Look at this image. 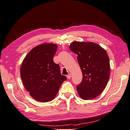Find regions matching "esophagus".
<instances>
[{
  "instance_id": "1",
  "label": "esophagus",
  "mask_w": 130,
  "mask_h": 130,
  "mask_svg": "<svg viewBox=\"0 0 130 130\" xmlns=\"http://www.w3.org/2000/svg\"><path fill=\"white\" fill-rule=\"evenodd\" d=\"M71 76H71V74H69L68 75H67V77L68 79H69V78H71Z\"/></svg>"
}]
</instances>
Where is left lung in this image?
Returning <instances> with one entry per match:
<instances>
[{"label":"left lung","instance_id":"8db88e82","mask_svg":"<svg viewBox=\"0 0 130 130\" xmlns=\"http://www.w3.org/2000/svg\"><path fill=\"white\" fill-rule=\"evenodd\" d=\"M70 50L77 55L83 75L77 91L81 99L90 100L103 92L109 78L110 64L107 52L93 42L74 41Z\"/></svg>","mask_w":130,"mask_h":130}]
</instances>
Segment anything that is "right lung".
<instances>
[{
	"instance_id": "1",
	"label": "right lung",
	"mask_w": 130,
	"mask_h": 130,
	"mask_svg": "<svg viewBox=\"0 0 130 130\" xmlns=\"http://www.w3.org/2000/svg\"><path fill=\"white\" fill-rule=\"evenodd\" d=\"M57 45L43 43L27 54L21 67V76L26 90L34 99L46 103L53 100L67 77L62 75L54 56Z\"/></svg>"
}]
</instances>
